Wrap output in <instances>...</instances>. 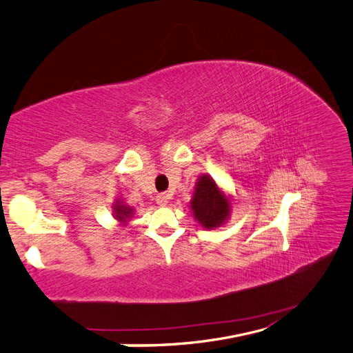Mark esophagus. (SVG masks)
Returning a JSON list of instances; mask_svg holds the SVG:
<instances>
[{
	"instance_id": "obj_1",
	"label": "esophagus",
	"mask_w": 353,
	"mask_h": 353,
	"mask_svg": "<svg viewBox=\"0 0 353 353\" xmlns=\"http://www.w3.org/2000/svg\"><path fill=\"white\" fill-rule=\"evenodd\" d=\"M168 200H170V195H168L167 192H162V194H158V196H157V203H158L159 205H167Z\"/></svg>"
}]
</instances>
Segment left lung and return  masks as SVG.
I'll use <instances>...</instances> for the list:
<instances>
[{
    "mask_svg": "<svg viewBox=\"0 0 353 353\" xmlns=\"http://www.w3.org/2000/svg\"><path fill=\"white\" fill-rule=\"evenodd\" d=\"M191 207L198 222L205 228L219 227L230 213V201L209 176L198 180Z\"/></svg>",
    "mask_w": 353,
    "mask_h": 353,
    "instance_id": "obj_1",
    "label": "left lung"
}]
</instances>
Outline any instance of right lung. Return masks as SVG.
Listing matches in <instances>:
<instances>
[{"mask_svg": "<svg viewBox=\"0 0 353 353\" xmlns=\"http://www.w3.org/2000/svg\"><path fill=\"white\" fill-rule=\"evenodd\" d=\"M114 214H116V218L119 219V221H125L126 218H130V216L132 214V209H130V207H126V205H116L114 207Z\"/></svg>", "mask_w": 353, "mask_h": 353, "instance_id": "right-lung-1", "label": "right lung"}]
</instances>
